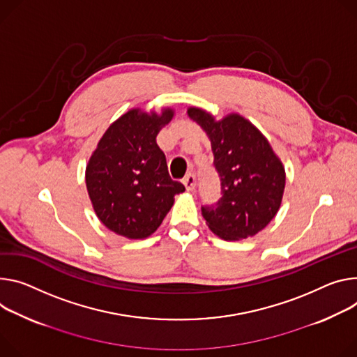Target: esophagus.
<instances>
[{"label": "esophagus", "mask_w": 357, "mask_h": 357, "mask_svg": "<svg viewBox=\"0 0 357 357\" xmlns=\"http://www.w3.org/2000/svg\"><path fill=\"white\" fill-rule=\"evenodd\" d=\"M182 182H183L186 190H189V192H192L193 189H195V186H197V178H195V175H193V174H188L182 179Z\"/></svg>", "instance_id": "1"}]
</instances>
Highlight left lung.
<instances>
[{
    "label": "left lung",
    "mask_w": 357,
    "mask_h": 357,
    "mask_svg": "<svg viewBox=\"0 0 357 357\" xmlns=\"http://www.w3.org/2000/svg\"><path fill=\"white\" fill-rule=\"evenodd\" d=\"M188 115L206 132L222 181L218 204L202 206L206 225L223 241L255 236L280 208L286 182L282 160L266 137L239 114L216 121L205 109L190 107Z\"/></svg>",
    "instance_id": "left-lung-1"
}]
</instances>
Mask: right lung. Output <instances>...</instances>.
<instances>
[{
    "label": "right lung",
    "mask_w": 357,
    "mask_h": 357,
    "mask_svg": "<svg viewBox=\"0 0 357 357\" xmlns=\"http://www.w3.org/2000/svg\"><path fill=\"white\" fill-rule=\"evenodd\" d=\"M175 115L132 108L100 139L85 169L92 208L109 231L128 239L151 236L185 186L172 181L156 135Z\"/></svg>",
    "instance_id": "right-lung-1"
}]
</instances>
